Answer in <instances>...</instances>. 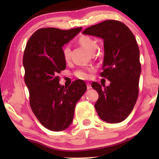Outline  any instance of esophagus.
I'll list each match as a JSON object with an SVG mask.
<instances>
[{
	"mask_svg": "<svg viewBox=\"0 0 159 159\" xmlns=\"http://www.w3.org/2000/svg\"><path fill=\"white\" fill-rule=\"evenodd\" d=\"M87 89L88 90H90V89H91V88H92V86H91V84L90 83H87Z\"/></svg>",
	"mask_w": 159,
	"mask_h": 159,
	"instance_id": "obj_1",
	"label": "esophagus"
}]
</instances>
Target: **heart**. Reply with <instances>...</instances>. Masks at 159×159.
<instances>
[{
  "instance_id": "b5f03b06",
  "label": "heart",
  "mask_w": 159,
  "mask_h": 159,
  "mask_svg": "<svg viewBox=\"0 0 159 159\" xmlns=\"http://www.w3.org/2000/svg\"><path fill=\"white\" fill-rule=\"evenodd\" d=\"M79 42L80 45H82L86 50L90 54L95 52L98 45H97V43L95 40L93 39L92 38L89 36H82L80 37ZM63 55L64 57L65 60H68L70 57V48L69 46H65L63 49ZM93 68H90L88 69H80L77 70L75 72V76L80 79H86L89 76V74L88 73V71H93Z\"/></svg>"
}]
</instances>
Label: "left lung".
I'll return each mask as SVG.
<instances>
[{"mask_svg":"<svg viewBox=\"0 0 159 159\" xmlns=\"http://www.w3.org/2000/svg\"><path fill=\"white\" fill-rule=\"evenodd\" d=\"M83 34L104 41V71L101 76L111 83L109 86L92 83L99 94L96 111L104 121L121 122L131 113L138 97L141 64L135 38L127 26L116 20L91 26Z\"/></svg>","mask_w":159,"mask_h":159,"instance_id":"obj_1","label":"left lung"}]
</instances>
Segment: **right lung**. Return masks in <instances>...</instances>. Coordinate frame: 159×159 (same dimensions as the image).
Wrapping results in <instances>:
<instances>
[{
	"instance_id": "add662e5",
	"label": "right lung",
	"mask_w": 159,
	"mask_h": 159,
	"mask_svg": "<svg viewBox=\"0 0 159 159\" xmlns=\"http://www.w3.org/2000/svg\"><path fill=\"white\" fill-rule=\"evenodd\" d=\"M81 30L82 27L69 30L40 29L26 45L23 65L31 108L40 123L52 131L69 127L76 104L87 89L85 82L80 80L64 87L59 83L57 76L66 69L62 47Z\"/></svg>"
}]
</instances>
